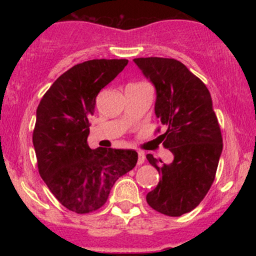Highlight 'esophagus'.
Wrapping results in <instances>:
<instances>
[{"instance_id": "obj_1", "label": "esophagus", "mask_w": 256, "mask_h": 256, "mask_svg": "<svg viewBox=\"0 0 256 256\" xmlns=\"http://www.w3.org/2000/svg\"><path fill=\"white\" fill-rule=\"evenodd\" d=\"M146 156H144V152H138V158H137V165H142L144 164Z\"/></svg>"}]
</instances>
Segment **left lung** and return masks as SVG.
<instances>
[{
	"instance_id": "8db88e82",
	"label": "left lung",
	"mask_w": 256,
	"mask_h": 256,
	"mask_svg": "<svg viewBox=\"0 0 256 256\" xmlns=\"http://www.w3.org/2000/svg\"><path fill=\"white\" fill-rule=\"evenodd\" d=\"M134 61L156 89L155 114L166 128L158 138L174 156L167 165L161 158L146 155L161 177L146 195V202L158 213L180 216L192 212L207 195L222 152V131L210 94L180 61L166 58Z\"/></svg>"
}]
</instances>
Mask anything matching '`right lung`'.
<instances>
[{"instance_id":"1","label":"right lung","mask_w":256,"mask_h":256,"mask_svg":"<svg viewBox=\"0 0 256 256\" xmlns=\"http://www.w3.org/2000/svg\"><path fill=\"white\" fill-rule=\"evenodd\" d=\"M128 62L96 58L76 64L52 83L38 104L32 134L38 172L58 201L74 213L101 208L114 183L137 164L132 149H91L88 144L96 96Z\"/></svg>"}]
</instances>
